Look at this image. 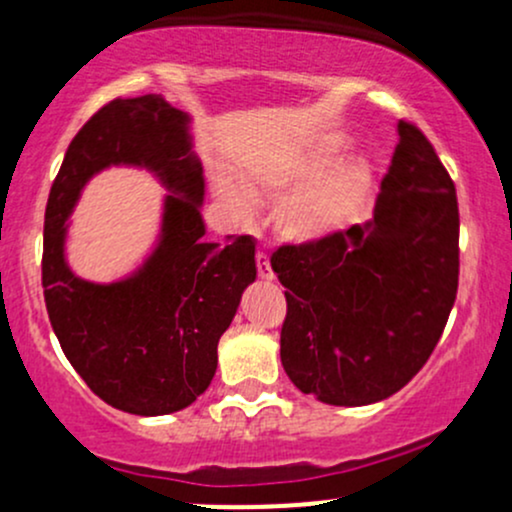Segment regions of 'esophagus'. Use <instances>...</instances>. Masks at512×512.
Segmentation results:
<instances>
[{
  "label": "esophagus",
  "instance_id": "esophagus-1",
  "mask_svg": "<svg viewBox=\"0 0 512 512\" xmlns=\"http://www.w3.org/2000/svg\"><path fill=\"white\" fill-rule=\"evenodd\" d=\"M257 274H260V279H264V281L274 279L272 264H269V257L264 255V252H257Z\"/></svg>",
  "mask_w": 512,
  "mask_h": 512
}]
</instances>
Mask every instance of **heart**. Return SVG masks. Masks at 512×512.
Returning <instances> with one entry per match:
<instances>
[{
  "instance_id": "heart-1",
  "label": "heart",
  "mask_w": 512,
  "mask_h": 512,
  "mask_svg": "<svg viewBox=\"0 0 512 512\" xmlns=\"http://www.w3.org/2000/svg\"><path fill=\"white\" fill-rule=\"evenodd\" d=\"M346 146L349 137L330 134L289 161L255 175L257 185L272 195H289L274 214L281 238L296 245H313L337 236L354 219L373 182V163L366 156H354L334 169ZM219 190L231 214L248 219L252 214L248 192L231 178H223Z\"/></svg>"
}]
</instances>
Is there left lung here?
<instances>
[{"instance_id": "left-lung-1", "label": "left lung", "mask_w": 512, "mask_h": 512, "mask_svg": "<svg viewBox=\"0 0 512 512\" xmlns=\"http://www.w3.org/2000/svg\"><path fill=\"white\" fill-rule=\"evenodd\" d=\"M455 185L424 134L397 125L373 219L313 245H284L281 366L334 407L380 402L419 373L455 305L460 274Z\"/></svg>"}]
</instances>
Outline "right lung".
Wrapping results in <instances>:
<instances>
[{
  "instance_id": "obj_1",
  "label": "right lung",
  "mask_w": 512,
  "mask_h": 512,
  "mask_svg": "<svg viewBox=\"0 0 512 512\" xmlns=\"http://www.w3.org/2000/svg\"><path fill=\"white\" fill-rule=\"evenodd\" d=\"M192 115L156 93L117 98L69 144L45 209V305L64 356L110 407L163 416L211 385L221 334L257 279L255 240H204V170ZM108 167L146 169L169 192L157 243L132 273L91 282L66 260L71 211Z\"/></svg>"
}]
</instances>
